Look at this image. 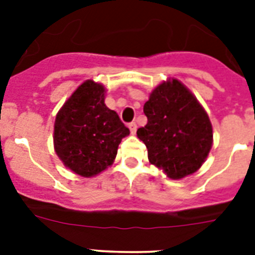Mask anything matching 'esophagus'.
Wrapping results in <instances>:
<instances>
[{"instance_id": "34e87169", "label": "esophagus", "mask_w": 255, "mask_h": 255, "mask_svg": "<svg viewBox=\"0 0 255 255\" xmlns=\"http://www.w3.org/2000/svg\"><path fill=\"white\" fill-rule=\"evenodd\" d=\"M128 128H129V131H131L132 135H135L136 129H137V126H136L135 122H132V123L128 124Z\"/></svg>"}]
</instances>
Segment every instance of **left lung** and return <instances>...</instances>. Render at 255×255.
Segmentation results:
<instances>
[{"instance_id": "left-lung-1", "label": "left lung", "mask_w": 255, "mask_h": 255, "mask_svg": "<svg viewBox=\"0 0 255 255\" xmlns=\"http://www.w3.org/2000/svg\"><path fill=\"white\" fill-rule=\"evenodd\" d=\"M147 126L137 129L148 160L172 180L197 172L213 145V127L206 111L178 79L156 86L144 104Z\"/></svg>"}]
</instances>
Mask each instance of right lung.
<instances>
[{"label":"right lung","instance_id":"add662e5","mask_svg":"<svg viewBox=\"0 0 255 255\" xmlns=\"http://www.w3.org/2000/svg\"><path fill=\"white\" fill-rule=\"evenodd\" d=\"M106 87L83 82L58 111L54 151L63 165L82 177H94L111 167L118 147L129 135L119 115L106 106Z\"/></svg>","mask_w":255,"mask_h":255}]
</instances>
